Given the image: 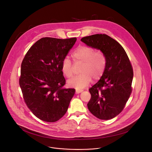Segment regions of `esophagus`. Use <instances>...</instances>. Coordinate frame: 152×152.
<instances>
[{
	"label": "esophagus",
	"instance_id": "obj_1",
	"mask_svg": "<svg viewBox=\"0 0 152 152\" xmlns=\"http://www.w3.org/2000/svg\"><path fill=\"white\" fill-rule=\"evenodd\" d=\"M82 91H83L82 89H76V92L77 94H79V93L82 92Z\"/></svg>",
	"mask_w": 152,
	"mask_h": 152
}]
</instances>
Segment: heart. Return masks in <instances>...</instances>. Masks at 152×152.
Segmentation results:
<instances>
[{
  "instance_id": "b5f03b06",
  "label": "heart",
  "mask_w": 152,
  "mask_h": 152,
  "mask_svg": "<svg viewBox=\"0 0 152 152\" xmlns=\"http://www.w3.org/2000/svg\"><path fill=\"white\" fill-rule=\"evenodd\" d=\"M71 57L74 63H82L79 75L69 80V86L77 89L86 87L92 80L101 77L105 69L107 60L101 51H95L89 46L81 45L76 48L72 53ZM63 74L67 78L73 75V65L70 60L64 58L61 65Z\"/></svg>"
}]
</instances>
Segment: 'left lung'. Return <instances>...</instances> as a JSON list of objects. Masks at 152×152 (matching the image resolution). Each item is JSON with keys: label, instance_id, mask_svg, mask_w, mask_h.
<instances>
[{"label": "left lung", "instance_id": "left-lung-1", "mask_svg": "<svg viewBox=\"0 0 152 152\" xmlns=\"http://www.w3.org/2000/svg\"><path fill=\"white\" fill-rule=\"evenodd\" d=\"M81 41L100 50L107 60L104 74L89 89L91 98L88 110L99 119H112L121 113L132 92V64L123 47L106 34L85 37Z\"/></svg>", "mask_w": 152, "mask_h": 152}]
</instances>
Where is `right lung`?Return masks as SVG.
I'll list each match as a JSON object with an SVG mask.
<instances>
[{
  "label": "right lung",
  "instance_id": "obj_1",
  "mask_svg": "<svg viewBox=\"0 0 152 152\" xmlns=\"http://www.w3.org/2000/svg\"><path fill=\"white\" fill-rule=\"evenodd\" d=\"M76 38L44 37L34 43L21 63L19 85L25 104L41 120L53 123L67 111L75 89L64 88L63 60Z\"/></svg>",
  "mask_w": 152,
  "mask_h": 152
}]
</instances>
